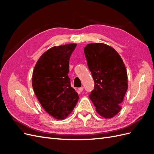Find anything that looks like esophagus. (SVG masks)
Returning <instances> with one entry per match:
<instances>
[{
	"instance_id": "1",
	"label": "esophagus",
	"mask_w": 154,
	"mask_h": 154,
	"mask_svg": "<svg viewBox=\"0 0 154 154\" xmlns=\"http://www.w3.org/2000/svg\"><path fill=\"white\" fill-rule=\"evenodd\" d=\"M78 90H79V91H80V92H82L83 90V87H80V88H78Z\"/></svg>"
}]
</instances>
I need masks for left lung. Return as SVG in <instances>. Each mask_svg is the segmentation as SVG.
I'll return each mask as SVG.
<instances>
[{"mask_svg": "<svg viewBox=\"0 0 154 154\" xmlns=\"http://www.w3.org/2000/svg\"><path fill=\"white\" fill-rule=\"evenodd\" d=\"M88 69L94 82L89 95L101 117L113 118L128 89L127 72L122 58L114 48L101 43L87 44L84 48Z\"/></svg>", "mask_w": 154, "mask_h": 154, "instance_id": "8db88e82", "label": "left lung"}]
</instances>
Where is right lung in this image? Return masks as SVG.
Returning <instances> with one entry per match:
<instances>
[{"mask_svg":"<svg viewBox=\"0 0 154 154\" xmlns=\"http://www.w3.org/2000/svg\"><path fill=\"white\" fill-rule=\"evenodd\" d=\"M76 44L54 46L37 61L32 76V86L42 106L53 118L64 119L72 112L79 99L71 86L69 59Z\"/></svg>","mask_w":154,"mask_h":154,"instance_id":"add662e5","label":"right lung"}]
</instances>
